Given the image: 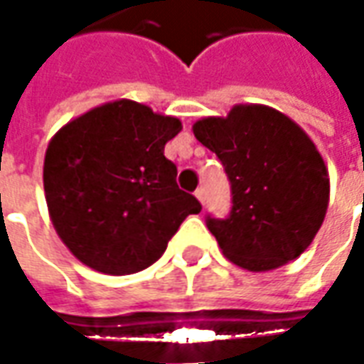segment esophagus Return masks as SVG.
<instances>
[{
	"instance_id": "1",
	"label": "esophagus",
	"mask_w": 364,
	"mask_h": 364,
	"mask_svg": "<svg viewBox=\"0 0 364 364\" xmlns=\"http://www.w3.org/2000/svg\"><path fill=\"white\" fill-rule=\"evenodd\" d=\"M195 197H197L198 200H200V203H203V205H205V200H206V193H205V189H203V187H198V189L195 191Z\"/></svg>"
}]
</instances>
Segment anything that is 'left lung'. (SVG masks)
I'll list each match as a JSON object with an SVG mask.
<instances>
[{
  "mask_svg": "<svg viewBox=\"0 0 364 364\" xmlns=\"http://www.w3.org/2000/svg\"><path fill=\"white\" fill-rule=\"evenodd\" d=\"M197 140L220 159L232 191L226 218L206 216L220 250L247 271L296 259L318 234L329 200L328 169L296 122L263 105L195 122Z\"/></svg>",
  "mask_w": 364,
  "mask_h": 364,
  "instance_id": "obj_1",
  "label": "left lung"
}]
</instances>
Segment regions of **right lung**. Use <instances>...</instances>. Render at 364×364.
Here are the masks:
<instances>
[{
    "instance_id": "add662e5",
    "label": "right lung",
    "mask_w": 364,
    "mask_h": 364,
    "mask_svg": "<svg viewBox=\"0 0 364 364\" xmlns=\"http://www.w3.org/2000/svg\"><path fill=\"white\" fill-rule=\"evenodd\" d=\"M179 130V119L122 99L91 109L52 138L46 205L62 242L87 267L107 274L150 267L181 222L200 213L164 156Z\"/></svg>"
}]
</instances>
